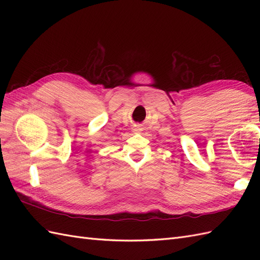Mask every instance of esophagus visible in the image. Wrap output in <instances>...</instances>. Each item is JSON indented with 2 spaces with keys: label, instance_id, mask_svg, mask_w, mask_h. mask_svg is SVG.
I'll return each mask as SVG.
<instances>
[{
  "label": "esophagus",
  "instance_id": "obj_1",
  "mask_svg": "<svg viewBox=\"0 0 260 260\" xmlns=\"http://www.w3.org/2000/svg\"><path fill=\"white\" fill-rule=\"evenodd\" d=\"M132 131L136 132V133H139V132L142 131V127H141V125H139V124H137V125H135V127L132 128Z\"/></svg>",
  "mask_w": 260,
  "mask_h": 260
}]
</instances>
